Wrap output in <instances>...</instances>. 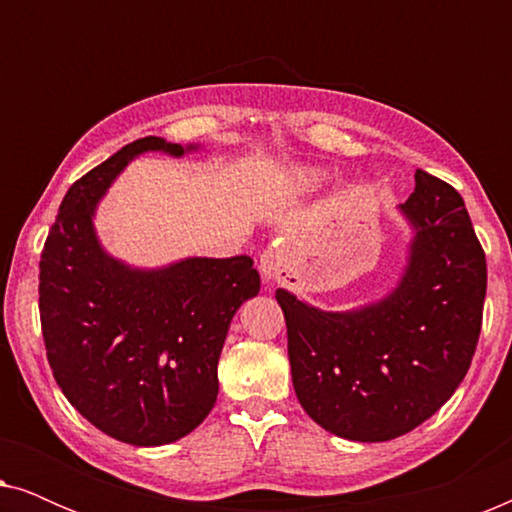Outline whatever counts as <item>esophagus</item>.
Instances as JSON below:
<instances>
[{
  "instance_id": "34e87169",
  "label": "esophagus",
  "mask_w": 512,
  "mask_h": 512,
  "mask_svg": "<svg viewBox=\"0 0 512 512\" xmlns=\"http://www.w3.org/2000/svg\"><path fill=\"white\" fill-rule=\"evenodd\" d=\"M286 263H289V254H286V249L270 247L261 254V263H258V268H261L265 279H275L279 277V272L286 268Z\"/></svg>"
}]
</instances>
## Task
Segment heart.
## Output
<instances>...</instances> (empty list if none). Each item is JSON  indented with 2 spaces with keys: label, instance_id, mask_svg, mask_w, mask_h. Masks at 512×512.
Wrapping results in <instances>:
<instances>
[{
  "label": "heart",
  "instance_id": "b5f03b06",
  "mask_svg": "<svg viewBox=\"0 0 512 512\" xmlns=\"http://www.w3.org/2000/svg\"><path fill=\"white\" fill-rule=\"evenodd\" d=\"M324 186V174L319 170H312V167H300L289 177V188L291 195H310Z\"/></svg>",
  "mask_w": 512,
  "mask_h": 512
}]
</instances>
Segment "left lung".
I'll use <instances>...</instances> for the list:
<instances>
[{"mask_svg":"<svg viewBox=\"0 0 512 512\" xmlns=\"http://www.w3.org/2000/svg\"><path fill=\"white\" fill-rule=\"evenodd\" d=\"M415 226L394 293L354 312H321L277 289L293 389L319 426L382 443L426 422L464 380L478 347L487 261L464 200L417 170L401 205Z\"/></svg>","mask_w":512,"mask_h":512,"instance_id":"obj_1","label":"left lung"}]
</instances>
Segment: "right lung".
<instances>
[{"label": "right lung", "mask_w": 512, "mask_h": 512, "mask_svg": "<svg viewBox=\"0 0 512 512\" xmlns=\"http://www.w3.org/2000/svg\"><path fill=\"white\" fill-rule=\"evenodd\" d=\"M144 151L181 156L186 149L137 139L67 191L41 251L39 314L67 401L107 436L153 447L184 438L212 412L230 319L256 296L261 277L249 256L132 270L104 254L95 205Z\"/></svg>", "instance_id": "add662e5"}]
</instances>
